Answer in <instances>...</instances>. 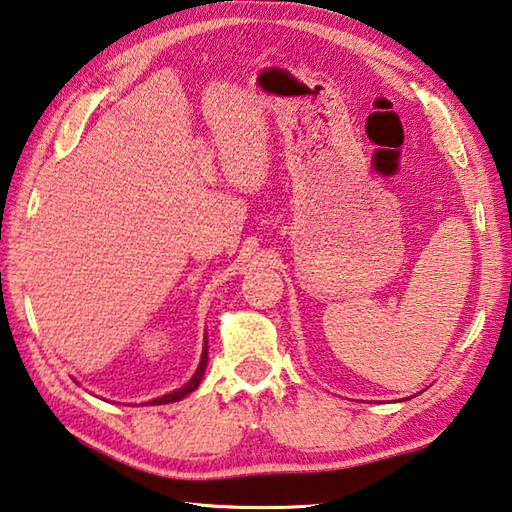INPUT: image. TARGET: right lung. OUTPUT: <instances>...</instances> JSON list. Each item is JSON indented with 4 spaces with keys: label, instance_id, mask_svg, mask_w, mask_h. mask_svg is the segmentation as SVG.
Masks as SVG:
<instances>
[{
    "label": "right lung",
    "instance_id": "right-lung-1",
    "mask_svg": "<svg viewBox=\"0 0 512 512\" xmlns=\"http://www.w3.org/2000/svg\"><path fill=\"white\" fill-rule=\"evenodd\" d=\"M206 364H208V346H204L202 362H199V366H197V370H195V375L190 377V382H188L186 386H182V388L173 390V393H168V395H164V397L153 399V402H150V404H170V402H179V399H184L188 393H193V390L199 386V382H202V377H204V373H206Z\"/></svg>",
    "mask_w": 512,
    "mask_h": 512
}]
</instances>
